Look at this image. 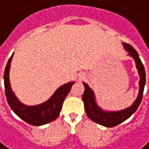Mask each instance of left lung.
Masks as SVG:
<instances>
[{"mask_svg":"<svg viewBox=\"0 0 149 149\" xmlns=\"http://www.w3.org/2000/svg\"><path fill=\"white\" fill-rule=\"evenodd\" d=\"M123 45L125 48V50L129 52V55L131 57H132L135 60L136 68L138 69V74L140 75L139 93H138V96H137L136 101L133 102V104L131 107H129L124 110H120V111H104L97 104V102L95 101L94 93L89 87V86L86 83H83V85L85 86V91L82 95V100L84 102L85 109H86L88 118L92 121L97 123L103 126H106V127L116 126L119 124L126 120L128 118H130L136 112V110L138 109V107L142 102L143 95L144 86L146 83V74H145L143 64L138 56L137 52L131 45H129L127 43H123Z\"/></svg>","mask_w":149,"mask_h":149,"instance_id":"8db88e82","label":"left lung"}]
</instances>
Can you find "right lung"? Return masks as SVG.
I'll return each instance as SVG.
<instances>
[{"mask_svg": "<svg viewBox=\"0 0 149 149\" xmlns=\"http://www.w3.org/2000/svg\"><path fill=\"white\" fill-rule=\"evenodd\" d=\"M13 56V54L8 60L4 72L6 97L10 108L20 119L32 125H42L55 120L58 117L63 101L74 81L60 86L47 102L36 106H26L19 102L11 88L9 70Z\"/></svg>", "mask_w": 149, "mask_h": 149, "instance_id": "1", "label": "right lung"}]
</instances>
